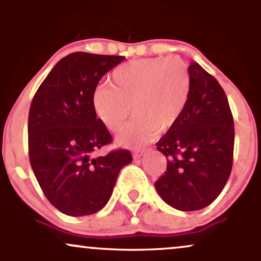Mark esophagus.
<instances>
[{"instance_id":"obj_1","label":"esophagus","mask_w":261,"mask_h":261,"mask_svg":"<svg viewBox=\"0 0 261 261\" xmlns=\"http://www.w3.org/2000/svg\"><path fill=\"white\" fill-rule=\"evenodd\" d=\"M146 152H147V149H141V151H135L134 153H133V157H134V160H135V161L140 160V158L142 157V155L145 154Z\"/></svg>"}]
</instances>
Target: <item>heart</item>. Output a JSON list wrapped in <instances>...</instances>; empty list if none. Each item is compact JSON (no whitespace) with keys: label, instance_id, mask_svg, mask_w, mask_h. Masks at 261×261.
I'll return each mask as SVG.
<instances>
[{"label":"heart","instance_id":"b5f03b06","mask_svg":"<svg viewBox=\"0 0 261 261\" xmlns=\"http://www.w3.org/2000/svg\"><path fill=\"white\" fill-rule=\"evenodd\" d=\"M113 85L97 88L93 107L110 131L121 130L134 113L135 119L119 136L122 146L139 148L160 131H167L180 119L188 104L190 77L181 60L141 59L114 70ZM133 109H130V107Z\"/></svg>","mask_w":261,"mask_h":261}]
</instances>
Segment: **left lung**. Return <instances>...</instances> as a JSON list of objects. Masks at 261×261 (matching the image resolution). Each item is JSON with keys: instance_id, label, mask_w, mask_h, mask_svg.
<instances>
[{"instance_id": "1", "label": "left lung", "mask_w": 261, "mask_h": 261, "mask_svg": "<svg viewBox=\"0 0 261 261\" xmlns=\"http://www.w3.org/2000/svg\"><path fill=\"white\" fill-rule=\"evenodd\" d=\"M188 70L187 107L174 126L155 143L168 162L154 187L172 207L196 211L214 202L228 180L234 122L218 81L197 62H191Z\"/></svg>"}]
</instances>
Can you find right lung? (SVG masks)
<instances>
[{
  "mask_svg": "<svg viewBox=\"0 0 261 261\" xmlns=\"http://www.w3.org/2000/svg\"><path fill=\"white\" fill-rule=\"evenodd\" d=\"M124 56L73 53L50 71L33 98L28 118L29 161L44 195L68 216L98 212L112 196L119 172L131 163L127 149L93 157L112 143L97 118L98 83Z\"/></svg>",
  "mask_w": 261,
  "mask_h": 261,
  "instance_id": "right-lung-1",
  "label": "right lung"
}]
</instances>
